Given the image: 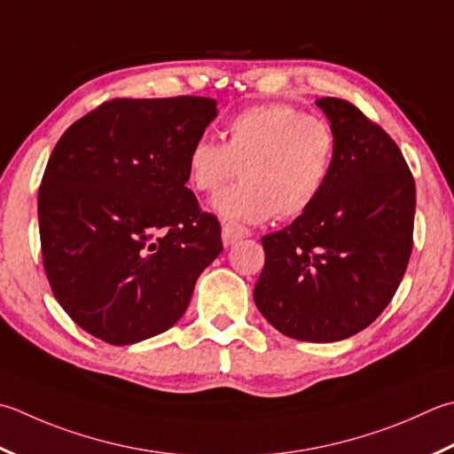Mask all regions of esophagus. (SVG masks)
I'll use <instances>...</instances> for the list:
<instances>
[{
	"label": "esophagus",
	"instance_id": "esophagus-1",
	"mask_svg": "<svg viewBox=\"0 0 454 454\" xmlns=\"http://www.w3.org/2000/svg\"><path fill=\"white\" fill-rule=\"evenodd\" d=\"M252 232L247 230L246 226H239V224H234V222H226L224 226H222V242H224L226 247L238 244L239 239L244 238H250Z\"/></svg>",
	"mask_w": 454,
	"mask_h": 454
}]
</instances>
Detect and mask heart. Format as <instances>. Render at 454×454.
Returning <instances> with one entry per match:
<instances>
[{
    "mask_svg": "<svg viewBox=\"0 0 454 454\" xmlns=\"http://www.w3.org/2000/svg\"><path fill=\"white\" fill-rule=\"evenodd\" d=\"M336 136L331 123L293 106H254L228 121L224 144L202 136L186 153L194 191H220L210 207L222 220L260 224L275 212L297 218L313 207L331 179Z\"/></svg>",
    "mask_w": 454,
    "mask_h": 454,
    "instance_id": "1",
    "label": "heart"
}]
</instances>
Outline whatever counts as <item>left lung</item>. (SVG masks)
<instances>
[{"label":"left lung","mask_w":454,"mask_h":454,"mask_svg":"<svg viewBox=\"0 0 454 454\" xmlns=\"http://www.w3.org/2000/svg\"><path fill=\"white\" fill-rule=\"evenodd\" d=\"M336 136L331 179L289 226L262 238L254 301L289 339L336 342L381 315L413 246L415 181L395 141L356 106L321 98Z\"/></svg>","instance_id":"1"}]
</instances>
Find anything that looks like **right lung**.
Here are the masks:
<instances>
[{
	"instance_id": "right-lung-1",
	"label": "right lung",
	"mask_w": 454,
	"mask_h": 454,
	"mask_svg": "<svg viewBox=\"0 0 454 454\" xmlns=\"http://www.w3.org/2000/svg\"><path fill=\"white\" fill-rule=\"evenodd\" d=\"M216 115L212 98H120L52 149L37 202L44 273L96 339L129 346L168 331L222 252L216 216L184 186L186 153Z\"/></svg>"
}]
</instances>
